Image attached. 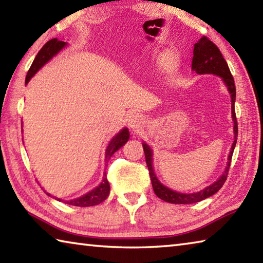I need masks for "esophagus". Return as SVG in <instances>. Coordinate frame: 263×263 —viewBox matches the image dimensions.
<instances>
[{
  "mask_svg": "<svg viewBox=\"0 0 263 263\" xmlns=\"http://www.w3.org/2000/svg\"><path fill=\"white\" fill-rule=\"evenodd\" d=\"M142 122H144V118L139 114H132L127 118V124L131 128H138L141 125Z\"/></svg>",
  "mask_w": 263,
  "mask_h": 263,
  "instance_id": "34e87169",
  "label": "esophagus"
}]
</instances>
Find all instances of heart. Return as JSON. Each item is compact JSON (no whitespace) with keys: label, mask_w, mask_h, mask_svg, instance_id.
Returning <instances> with one entry per match:
<instances>
[{"label":"heart","mask_w":263,"mask_h":263,"mask_svg":"<svg viewBox=\"0 0 263 263\" xmlns=\"http://www.w3.org/2000/svg\"><path fill=\"white\" fill-rule=\"evenodd\" d=\"M168 57H169V59L171 60V62H173L174 64H176V62H177V59H176V56H175V55H173V54H169V55H168Z\"/></svg>","instance_id":"b5f03b06"}]
</instances>
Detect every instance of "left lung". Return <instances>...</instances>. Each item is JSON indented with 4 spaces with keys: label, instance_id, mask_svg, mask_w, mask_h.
Returning <instances> with one entry per match:
<instances>
[{
    "label": "left lung",
    "instance_id": "obj_1",
    "mask_svg": "<svg viewBox=\"0 0 263 263\" xmlns=\"http://www.w3.org/2000/svg\"><path fill=\"white\" fill-rule=\"evenodd\" d=\"M192 70L199 74L212 73V74H216L223 79L224 84H226V86L228 87L229 93L231 95V112H232V119H233L235 141H233L230 154H229V157H228L227 168L224 170V173L222 174L221 177H219L212 185L207 186L204 190L200 191V192L191 193V194L176 192V191H173L169 187H166V186H164L159 179H157L154 170H153V152L149 148V146L144 142V144H142V147H144L146 163L148 166V170H149L153 190H154L155 194L160 199L170 203H178V204L194 203L212 197L213 194L216 193L217 191L222 187L223 184L226 183L229 169H230L233 151H235V147L237 144L238 125H237V118H236V111H235V101H236L235 80H233V77L230 72V69H229L228 63L226 62V60L223 59L222 52L219 51L217 46L215 45L213 41L209 40L207 36H202L201 39L194 45Z\"/></svg>",
    "mask_w": 263,
    "mask_h": 263
}]
</instances>
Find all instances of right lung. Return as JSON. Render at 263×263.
Instances as JSON below:
<instances>
[{
  "label": "right lung",
  "instance_id": "1",
  "mask_svg": "<svg viewBox=\"0 0 263 263\" xmlns=\"http://www.w3.org/2000/svg\"><path fill=\"white\" fill-rule=\"evenodd\" d=\"M65 45H66V42L60 41L57 37H55V39H51L47 42V44L40 49V51L37 52V55L35 56L34 61H33L31 68L27 72L25 84L30 82V79L42 68V66L47 63V62L51 60L52 57L57 54V52L63 49ZM128 137H130V133H128V130L126 127H124L123 130L118 133V135H116L112 138L106 149V162L110 159L114 153L118 151L119 148L125 144V142L128 140ZM109 192H110V185H109L106 173H104L102 183L100 184L98 187H95L94 190L90 191V192L86 193L85 195H83V197H80V198L73 199V200H66L65 203L71 204V206H77V207L95 206V204H99L102 201H104V200H106L109 195ZM47 194L50 195L49 193H47ZM57 200H60L61 201V199H57Z\"/></svg>",
  "mask_w": 263,
  "mask_h": 263
}]
</instances>
